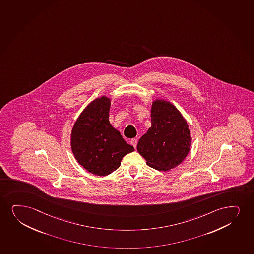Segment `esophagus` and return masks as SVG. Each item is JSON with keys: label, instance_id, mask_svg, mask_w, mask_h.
Wrapping results in <instances>:
<instances>
[{"label": "esophagus", "instance_id": "esophagus-1", "mask_svg": "<svg viewBox=\"0 0 254 254\" xmlns=\"http://www.w3.org/2000/svg\"><path fill=\"white\" fill-rule=\"evenodd\" d=\"M131 144L133 147H137V144H138V139L137 138H132L131 140Z\"/></svg>", "mask_w": 254, "mask_h": 254}]
</instances>
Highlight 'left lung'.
<instances>
[{
	"label": "left lung",
	"instance_id": "obj_1",
	"mask_svg": "<svg viewBox=\"0 0 254 254\" xmlns=\"http://www.w3.org/2000/svg\"><path fill=\"white\" fill-rule=\"evenodd\" d=\"M151 127L141 137L137 150L149 166L167 171L182 163L191 146L190 130L182 114L163 100L152 104Z\"/></svg>",
	"mask_w": 254,
	"mask_h": 254
}]
</instances>
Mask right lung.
<instances>
[{
  "mask_svg": "<svg viewBox=\"0 0 254 254\" xmlns=\"http://www.w3.org/2000/svg\"><path fill=\"white\" fill-rule=\"evenodd\" d=\"M110 98L95 99L72 128L71 145L78 163L89 172L108 176L119 168L123 157L134 150L109 121Z\"/></svg>",
  "mask_w": 254,
  "mask_h": 254,
  "instance_id": "right-lung-1",
  "label": "right lung"
}]
</instances>
